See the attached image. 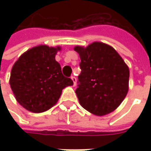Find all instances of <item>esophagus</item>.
Listing matches in <instances>:
<instances>
[{
	"mask_svg": "<svg viewBox=\"0 0 151 151\" xmlns=\"http://www.w3.org/2000/svg\"><path fill=\"white\" fill-rule=\"evenodd\" d=\"M71 80H72L73 81V85H74V86L76 85V78L75 77V76H71Z\"/></svg>",
	"mask_w": 151,
	"mask_h": 151,
	"instance_id": "34e87169",
	"label": "esophagus"
}]
</instances>
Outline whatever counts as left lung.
Masks as SVG:
<instances>
[{"instance_id":"1","label":"left lung","mask_w":151,"mask_h":151,"mask_svg":"<svg viewBox=\"0 0 151 151\" xmlns=\"http://www.w3.org/2000/svg\"><path fill=\"white\" fill-rule=\"evenodd\" d=\"M74 50L81 58V72L76 90L80 104L96 116L113 112L129 91L128 65L112 46L101 42L77 45Z\"/></svg>"}]
</instances>
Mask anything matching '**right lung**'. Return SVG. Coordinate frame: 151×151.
Wrapping results in <instances>:
<instances>
[{
    "instance_id": "obj_1",
    "label": "right lung",
    "mask_w": 151,
    "mask_h": 151,
    "mask_svg": "<svg viewBox=\"0 0 151 151\" xmlns=\"http://www.w3.org/2000/svg\"><path fill=\"white\" fill-rule=\"evenodd\" d=\"M60 46L38 45L27 50L12 68L9 83L21 106L32 113H43L57 103L62 90L73 86L65 77L55 55Z\"/></svg>"
}]
</instances>
